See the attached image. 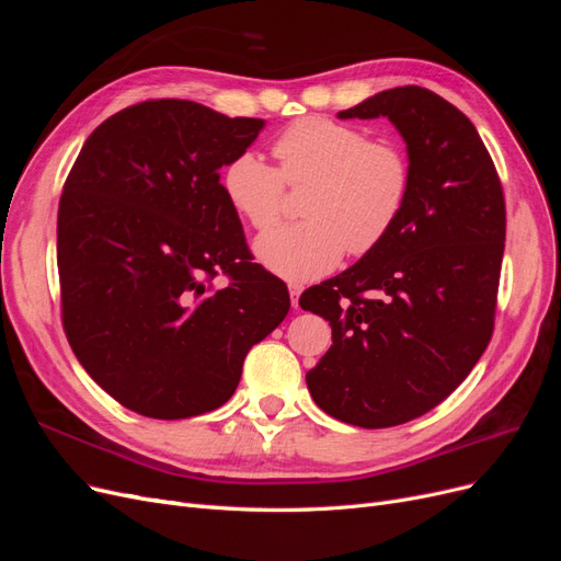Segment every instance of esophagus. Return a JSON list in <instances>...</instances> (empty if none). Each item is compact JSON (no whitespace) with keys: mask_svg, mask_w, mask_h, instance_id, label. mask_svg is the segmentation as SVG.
<instances>
[{"mask_svg":"<svg viewBox=\"0 0 561 561\" xmlns=\"http://www.w3.org/2000/svg\"><path fill=\"white\" fill-rule=\"evenodd\" d=\"M304 293V285L301 283H290V297H293V307H299V295Z\"/></svg>","mask_w":561,"mask_h":561,"instance_id":"obj_1","label":"esophagus"}]
</instances>
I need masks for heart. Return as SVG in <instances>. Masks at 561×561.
Here are the masks:
<instances>
[{"label": "heart", "instance_id": "b5f03b06", "mask_svg": "<svg viewBox=\"0 0 561 561\" xmlns=\"http://www.w3.org/2000/svg\"><path fill=\"white\" fill-rule=\"evenodd\" d=\"M278 168L241 151L219 184L229 206L266 231L283 215L285 182H311L301 213L307 219L264 233L260 262L278 276L307 280L330 271L344 250L353 257L379 248L410 201L412 163L400 145L328 116H301L274 142Z\"/></svg>", "mask_w": 561, "mask_h": 561}]
</instances>
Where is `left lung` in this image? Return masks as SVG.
<instances>
[{
	"instance_id": "left-lung-1",
	"label": "left lung",
	"mask_w": 561,
	"mask_h": 561,
	"mask_svg": "<svg viewBox=\"0 0 561 561\" xmlns=\"http://www.w3.org/2000/svg\"><path fill=\"white\" fill-rule=\"evenodd\" d=\"M377 116L407 142L410 201L379 248L299 297L332 325L330 351L307 371L311 398L360 428L426 414L470 375L494 334L505 248L503 186L470 118L421 87L339 112Z\"/></svg>"
}]
</instances>
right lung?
Instances as JSON below:
<instances>
[{"mask_svg": "<svg viewBox=\"0 0 561 561\" xmlns=\"http://www.w3.org/2000/svg\"><path fill=\"white\" fill-rule=\"evenodd\" d=\"M262 118L192 100H145L83 142L58 206L62 328L91 379L149 419L222 407L248 351L290 311L252 262L219 168ZM225 275L227 286L214 278Z\"/></svg>", "mask_w": 561, "mask_h": 561, "instance_id": "right-lung-1", "label": "right lung"}]
</instances>
